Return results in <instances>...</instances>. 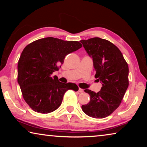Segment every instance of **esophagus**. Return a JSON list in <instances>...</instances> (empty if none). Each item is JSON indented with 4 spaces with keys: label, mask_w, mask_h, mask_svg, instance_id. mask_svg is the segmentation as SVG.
I'll return each instance as SVG.
<instances>
[{
    "label": "esophagus",
    "mask_w": 147,
    "mask_h": 147,
    "mask_svg": "<svg viewBox=\"0 0 147 147\" xmlns=\"http://www.w3.org/2000/svg\"><path fill=\"white\" fill-rule=\"evenodd\" d=\"M84 91V90L82 89H81V88H79L78 89V92H80V93H82V92Z\"/></svg>",
    "instance_id": "obj_1"
}]
</instances>
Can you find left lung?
<instances>
[{
	"label": "left lung",
	"mask_w": 147,
	"mask_h": 147,
	"mask_svg": "<svg viewBox=\"0 0 147 147\" xmlns=\"http://www.w3.org/2000/svg\"><path fill=\"white\" fill-rule=\"evenodd\" d=\"M80 42L93 58L94 77L102 84L98 93L84 90L91 98L82 109L91 117H106L120 105L128 87V63L120 50L106 39L93 38Z\"/></svg>",
	"instance_id": "left-lung-1"
}]
</instances>
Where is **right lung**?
Listing matches in <instances>:
<instances>
[{"label": "right lung", "instance_id": "obj_1", "mask_svg": "<svg viewBox=\"0 0 147 147\" xmlns=\"http://www.w3.org/2000/svg\"><path fill=\"white\" fill-rule=\"evenodd\" d=\"M82 47L78 41L49 37L24 49L18 61L17 82L24 100L34 111L53 112L60 106L67 91L78 90L75 84L60 82L58 77L51 75L61 67L65 57Z\"/></svg>", "mask_w": 147, "mask_h": 147}]
</instances>
